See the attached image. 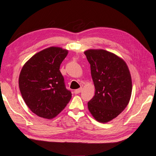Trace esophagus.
<instances>
[{
	"label": "esophagus",
	"mask_w": 156,
	"mask_h": 156,
	"mask_svg": "<svg viewBox=\"0 0 156 156\" xmlns=\"http://www.w3.org/2000/svg\"><path fill=\"white\" fill-rule=\"evenodd\" d=\"M82 90H83V88H82V87H81V88H79V89H78L75 90L74 93H75V94H79V93H80L81 92Z\"/></svg>",
	"instance_id": "esophagus-1"
}]
</instances>
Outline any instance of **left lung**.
<instances>
[{"instance_id":"1","label":"left lung","mask_w":156,"mask_h":156,"mask_svg":"<svg viewBox=\"0 0 156 156\" xmlns=\"http://www.w3.org/2000/svg\"><path fill=\"white\" fill-rule=\"evenodd\" d=\"M90 65L95 94L88 102V108L100 122H107L127 107L132 94V79L126 63L104 49L84 52Z\"/></svg>"}]
</instances>
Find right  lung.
Wrapping results in <instances>:
<instances>
[{
    "label": "right lung",
    "instance_id": "1",
    "mask_svg": "<svg viewBox=\"0 0 156 156\" xmlns=\"http://www.w3.org/2000/svg\"><path fill=\"white\" fill-rule=\"evenodd\" d=\"M67 54L61 48H48L33 55L21 70L18 82L22 98L40 117H55L71 99V92L59 70Z\"/></svg>",
    "mask_w": 156,
    "mask_h": 156
}]
</instances>
